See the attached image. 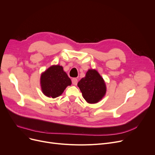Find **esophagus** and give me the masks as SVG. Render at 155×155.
Segmentation results:
<instances>
[{
	"instance_id": "34e87169",
	"label": "esophagus",
	"mask_w": 155,
	"mask_h": 155,
	"mask_svg": "<svg viewBox=\"0 0 155 155\" xmlns=\"http://www.w3.org/2000/svg\"><path fill=\"white\" fill-rule=\"evenodd\" d=\"M71 82H72V84L73 85H76L77 84V83H78V80L76 78H73L72 80H71Z\"/></svg>"
}]
</instances>
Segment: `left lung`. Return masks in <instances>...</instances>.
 <instances>
[{"label": "left lung", "instance_id": "8db88e82", "mask_svg": "<svg viewBox=\"0 0 155 155\" xmlns=\"http://www.w3.org/2000/svg\"><path fill=\"white\" fill-rule=\"evenodd\" d=\"M84 99L89 104L99 102L106 93V85L97 70L90 69L78 84Z\"/></svg>", "mask_w": 155, "mask_h": 155}]
</instances>
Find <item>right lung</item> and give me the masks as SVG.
Here are the masks:
<instances>
[{
    "label": "right lung",
    "instance_id": "add662e5",
    "mask_svg": "<svg viewBox=\"0 0 155 155\" xmlns=\"http://www.w3.org/2000/svg\"><path fill=\"white\" fill-rule=\"evenodd\" d=\"M41 87L44 95L56 98L62 94L67 86L71 85V81L63 67L53 65L41 75Z\"/></svg>",
    "mask_w": 155,
    "mask_h": 155
}]
</instances>
